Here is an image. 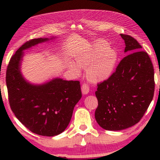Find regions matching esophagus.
Returning <instances> with one entry per match:
<instances>
[{"label":"esophagus","mask_w":160,"mask_h":160,"mask_svg":"<svg viewBox=\"0 0 160 160\" xmlns=\"http://www.w3.org/2000/svg\"><path fill=\"white\" fill-rule=\"evenodd\" d=\"M81 90H82V93L83 94H87L90 91V88H89V86L87 84L84 83L82 85V88H81Z\"/></svg>","instance_id":"34e87169"}]
</instances>
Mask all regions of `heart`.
<instances>
[{
	"label": "heart",
	"instance_id": "heart-1",
	"mask_svg": "<svg viewBox=\"0 0 160 160\" xmlns=\"http://www.w3.org/2000/svg\"><path fill=\"white\" fill-rule=\"evenodd\" d=\"M118 59L117 51L107 43L99 42L84 49L75 58V63L69 61L67 66L75 75H80V69H86V76L90 82H100L111 77Z\"/></svg>",
	"mask_w": 160,
	"mask_h": 160
}]
</instances>
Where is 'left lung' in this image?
Wrapping results in <instances>:
<instances>
[{
    "label": "left lung",
    "instance_id": "1",
    "mask_svg": "<svg viewBox=\"0 0 160 160\" xmlns=\"http://www.w3.org/2000/svg\"><path fill=\"white\" fill-rule=\"evenodd\" d=\"M125 42L124 57L111 77L97 85L95 119L102 128L121 131L138 123L152 100L154 68L136 39L121 34ZM132 53L131 54L130 53Z\"/></svg>",
    "mask_w": 160,
    "mask_h": 160
}]
</instances>
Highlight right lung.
Instances as JSON below:
<instances>
[{"label": "right lung", "instance_id": "1", "mask_svg": "<svg viewBox=\"0 0 160 160\" xmlns=\"http://www.w3.org/2000/svg\"><path fill=\"white\" fill-rule=\"evenodd\" d=\"M52 39L38 38L25 43L10 58L6 71L9 103L15 116L32 132L48 137L66 130L82 97L79 81L56 78L34 85L22 74L23 51Z\"/></svg>", "mask_w": 160, "mask_h": 160}]
</instances>
